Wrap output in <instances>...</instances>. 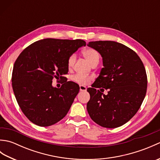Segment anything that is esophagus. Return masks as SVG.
<instances>
[{
	"mask_svg": "<svg viewBox=\"0 0 160 160\" xmlns=\"http://www.w3.org/2000/svg\"><path fill=\"white\" fill-rule=\"evenodd\" d=\"M80 91H86L87 87L83 86V85H80Z\"/></svg>",
	"mask_w": 160,
	"mask_h": 160,
	"instance_id": "34e87169",
	"label": "esophagus"
}]
</instances>
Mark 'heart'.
Here are the masks:
<instances>
[{
  "label": "heart",
  "instance_id": "obj_1",
  "mask_svg": "<svg viewBox=\"0 0 160 160\" xmlns=\"http://www.w3.org/2000/svg\"><path fill=\"white\" fill-rule=\"evenodd\" d=\"M82 54L85 57V58L89 61V62L93 64L95 62H98L100 58V55L99 52L97 50L93 48H87L86 49L83 50ZM76 61V55L75 54H72L70 56L67 61V65L69 68H71L75 63ZM93 79L92 76H82V75H76L73 76V80L74 82L78 83L81 85H86L91 80Z\"/></svg>",
  "mask_w": 160,
  "mask_h": 160
}]
</instances>
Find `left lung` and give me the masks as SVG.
I'll list each match as a JSON object with an SVG mask.
<instances>
[{
  "mask_svg": "<svg viewBox=\"0 0 160 160\" xmlns=\"http://www.w3.org/2000/svg\"><path fill=\"white\" fill-rule=\"evenodd\" d=\"M87 46L99 52L104 67L91 86L94 88L87 89L90 94L87 111L101 127H119L134 116L144 99L147 88L144 66L134 51L121 43L95 41ZM100 87L109 90L107 95L96 90Z\"/></svg>",
  "mask_w": 160,
  "mask_h": 160,
  "instance_id": "left-lung-1",
  "label": "left lung"
}]
</instances>
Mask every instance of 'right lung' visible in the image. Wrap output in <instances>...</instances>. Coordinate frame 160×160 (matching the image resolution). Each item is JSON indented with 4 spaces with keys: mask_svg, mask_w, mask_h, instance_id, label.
Listing matches in <instances>:
<instances>
[{
    "mask_svg": "<svg viewBox=\"0 0 160 160\" xmlns=\"http://www.w3.org/2000/svg\"><path fill=\"white\" fill-rule=\"evenodd\" d=\"M86 42L82 40L46 38L24 49L13 65L12 88L20 109L40 127H49L62 120L69 111L80 87L64 82L60 88L52 80H64L69 71L70 56Z\"/></svg>",
    "mask_w": 160,
    "mask_h": 160,
    "instance_id": "obj_1",
    "label": "right lung"
}]
</instances>
